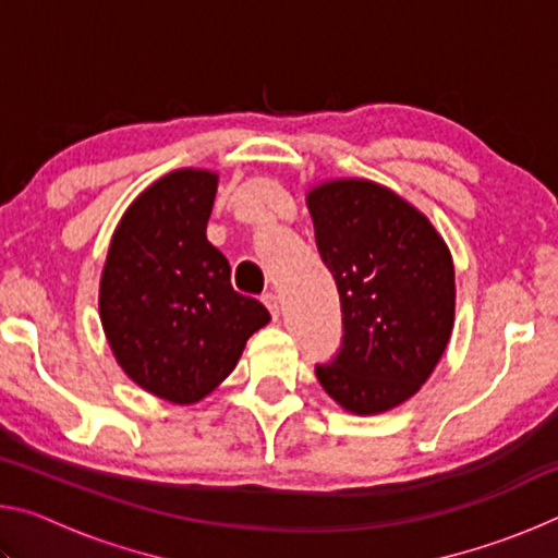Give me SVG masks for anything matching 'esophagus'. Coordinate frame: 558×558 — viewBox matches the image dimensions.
Instances as JSON below:
<instances>
[{
  "instance_id": "esophagus-1",
  "label": "esophagus",
  "mask_w": 558,
  "mask_h": 558,
  "mask_svg": "<svg viewBox=\"0 0 558 558\" xmlns=\"http://www.w3.org/2000/svg\"><path fill=\"white\" fill-rule=\"evenodd\" d=\"M260 300H263V305H266V307L270 310V315H272V317H278V315H280V302H278V295H272V292H266V295H263Z\"/></svg>"
}]
</instances>
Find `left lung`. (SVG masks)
<instances>
[{"label": "left lung", "mask_w": 558, "mask_h": 558, "mask_svg": "<svg viewBox=\"0 0 558 558\" xmlns=\"http://www.w3.org/2000/svg\"><path fill=\"white\" fill-rule=\"evenodd\" d=\"M317 251L342 302V347L317 364L323 389L356 415L409 401L436 369L456 319V268L415 206L369 179L310 189Z\"/></svg>", "instance_id": "8db88e82"}]
</instances>
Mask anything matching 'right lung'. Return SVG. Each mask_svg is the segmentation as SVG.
Masks as SVG:
<instances>
[{"label": "right lung", "instance_id": "obj_1", "mask_svg": "<svg viewBox=\"0 0 558 558\" xmlns=\"http://www.w3.org/2000/svg\"><path fill=\"white\" fill-rule=\"evenodd\" d=\"M219 174L177 169L128 206L100 276V323L132 381L169 403L202 401L270 323L231 286V266L206 239Z\"/></svg>", "mask_w": 558, "mask_h": 558}]
</instances>
